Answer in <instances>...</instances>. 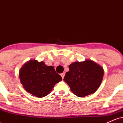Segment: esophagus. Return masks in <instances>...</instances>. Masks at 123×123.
Returning <instances> with one entry per match:
<instances>
[{
  "instance_id": "1",
  "label": "esophagus",
  "mask_w": 123,
  "mask_h": 123,
  "mask_svg": "<svg viewBox=\"0 0 123 123\" xmlns=\"http://www.w3.org/2000/svg\"><path fill=\"white\" fill-rule=\"evenodd\" d=\"M61 76L62 78L63 79V77H64V76H65V73H61Z\"/></svg>"
}]
</instances>
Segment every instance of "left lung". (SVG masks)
<instances>
[{
  "mask_svg": "<svg viewBox=\"0 0 123 123\" xmlns=\"http://www.w3.org/2000/svg\"><path fill=\"white\" fill-rule=\"evenodd\" d=\"M64 80L70 90L79 97H84L95 92L104 77V68L92 60L74 62L69 66Z\"/></svg>",
  "mask_w": 123,
  "mask_h": 123,
  "instance_id": "obj_1",
  "label": "left lung"
}]
</instances>
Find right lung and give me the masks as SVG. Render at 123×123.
Segmentation results:
<instances>
[{
  "label": "right lung",
  "instance_id": "right-lung-1",
  "mask_svg": "<svg viewBox=\"0 0 123 123\" xmlns=\"http://www.w3.org/2000/svg\"><path fill=\"white\" fill-rule=\"evenodd\" d=\"M19 77L25 90L38 98L47 96L55 84L62 80L54 66L33 60L23 65L19 71Z\"/></svg>",
  "mask_w": 123,
  "mask_h": 123
}]
</instances>
